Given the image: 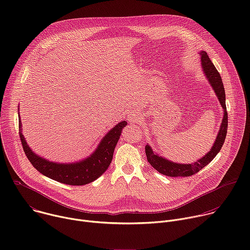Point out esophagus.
Segmentation results:
<instances>
[{
	"instance_id": "obj_1",
	"label": "esophagus",
	"mask_w": 250,
	"mask_h": 250,
	"mask_svg": "<svg viewBox=\"0 0 250 250\" xmlns=\"http://www.w3.org/2000/svg\"><path fill=\"white\" fill-rule=\"evenodd\" d=\"M127 121L130 124H137L139 122V117L135 112H129L127 115Z\"/></svg>"
}]
</instances>
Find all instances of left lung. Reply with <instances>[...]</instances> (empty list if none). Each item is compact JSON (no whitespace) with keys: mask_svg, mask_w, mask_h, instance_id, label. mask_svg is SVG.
<instances>
[{"mask_svg":"<svg viewBox=\"0 0 250 250\" xmlns=\"http://www.w3.org/2000/svg\"><path fill=\"white\" fill-rule=\"evenodd\" d=\"M200 55H201V65L203 68V72L205 73L207 80L208 81L212 90L215 91L223 108L224 116H223L222 125L220 127L219 133L216 137V140L213 142L212 147L209 149L208 153H206V155H204L202 158H200L194 163L183 164V163H176V162L170 161L167 158L157 154L155 151H153L152 147L147 145L146 146L147 161L159 173L166 176L188 177L198 173L201 169L207 166L213 158L217 156V154L220 152V150L222 149L225 144L226 135L228 132V113H227V106H226V93H225L223 80L220 73L218 72V70L216 69L215 65H213L212 62L209 60L207 52L204 50L200 51Z\"/></svg>","mask_w":250,"mask_h":250,"instance_id":"8db88e82","label":"left lung"}]
</instances>
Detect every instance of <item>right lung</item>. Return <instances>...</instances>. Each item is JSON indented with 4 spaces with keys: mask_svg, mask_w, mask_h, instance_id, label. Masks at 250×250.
Segmentation results:
<instances>
[{
    "mask_svg": "<svg viewBox=\"0 0 250 250\" xmlns=\"http://www.w3.org/2000/svg\"><path fill=\"white\" fill-rule=\"evenodd\" d=\"M126 124L127 123L124 121L116 125L103 137L99 146L90 156L77 162L58 163L49 161L38 155L28 146L22 134L21 121L19 113L20 137L23 151L29 162L39 172L50 178V179L72 186L89 184L98 179L108 169L112 162L115 147L120 139L122 130Z\"/></svg>",
    "mask_w": 250,
    "mask_h": 250,
    "instance_id": "1",
    "label": "right lung"
}]
</instances>
